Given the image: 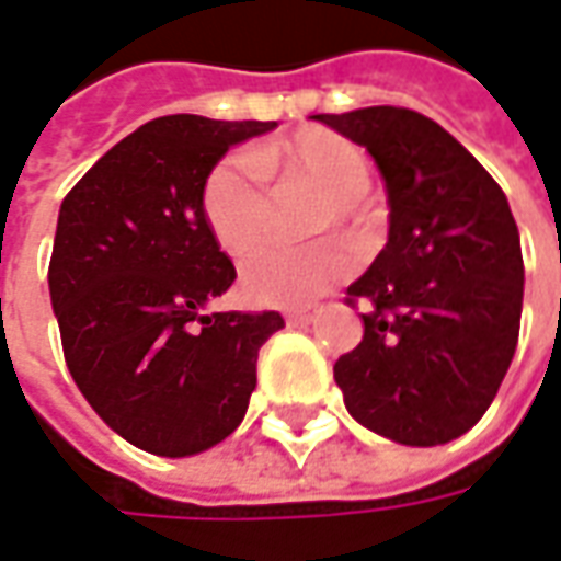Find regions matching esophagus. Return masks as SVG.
Listing matches in <instances>:
<instances>
[{"instance_id":"1","label":"esophagus","mask_w":561,"mask_h":561,"mask_svg":"<svg viewBox=\"0 0 561 561\" xmlns=\"http://www.w3.org/2000/svg\"><path fill=\"white\" fill-rule=\"evenodd\" d=\"M318 316H321V306L306 304L291 309L285 318H288V328H309V324H316Z\"/></svg>"}]
</instances>
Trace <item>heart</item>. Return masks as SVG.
Masks as SVG:
<instances>
[{"mask_svg": "<svg viewBox=\"0 0 561 561\" xmlns=\"http://www.w3.org/2000/svg\"><path fill=\"white\" fill-rule=\"evenodd\" d=\"M267 176L300 180L324 192L312 231L340 228L364 237L376 209L369 201L373 168L354 140L330 128H304L291 138L257 147L252 156L228 152L204 176L201 209L216 243L228 255L252 252L270 225ZM352 270V255L340 240H321L306 249H261L240 270V285L252 304H304Z\"/></svg>", "mask_w": 561, "mask_h": 561, "instance_id": "heart-1", "label": "heart"}]
</instances>
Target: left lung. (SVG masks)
<instances>
[{"label": "left lung", "instance_id": "1", "mask_svg": "<svg viewBox=\"0 0 561 561\" xmlns=\"http://www.w3.org/2000/svg\"><path fill=\"white\" fill-rule=\"evenodd\" d=\"M312 119L366 147L385 176L388 245L348 285L364 340L333 378L366 430L433 447L469 433L519 336L523 252L505 192L454 135L409 107Z\"/></svg>", "mask_w": 561, "mask_h": 561}]
</instances>
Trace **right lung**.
Returning <instances> with one entry per match:
<instances>
[{
    "mask_svg": "<svg viewBox=\"0 0 561 561\" xmlns=\"http://www.w3.org/2000/svg\"><path fill=\"white\" fill-rule=\"evenodd\" d=\"M276 123L149 119L83 173L59 207L50 300L68 373L114 433L188 457L240 426L279 312H204L237 279L201 185L228 147Z\"/></svg>",
    "mask_w": 561,
    "mask_h": 561,
    "instance_id": "add662e5",
    "label": "right lung"
}]
</instances>
